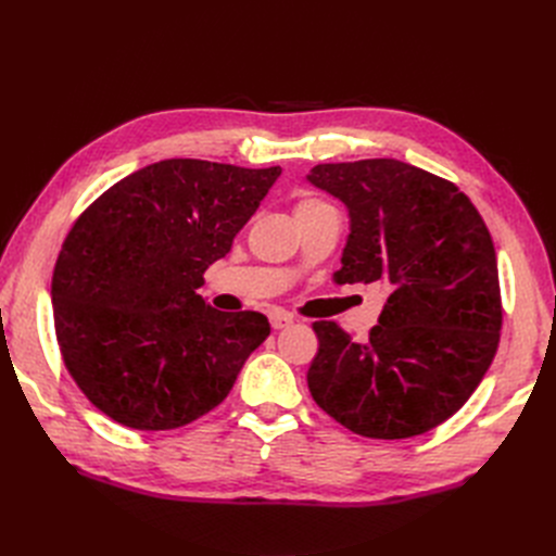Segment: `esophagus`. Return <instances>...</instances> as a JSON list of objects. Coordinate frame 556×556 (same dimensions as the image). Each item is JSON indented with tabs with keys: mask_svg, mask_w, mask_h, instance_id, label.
I'll list each match as a JSON object with an SVG mask.
<instances>
[{
	"mask_svg": "<svg viewBox=\"0 0 556 556\" xmlns=\"http://www.w3.org/2000/svg\"><path fill=\"white\" fill-rule=\"evenodd\" d=\"M270 325L275 331H281V329L293 325V315H288L283 311H275V313H270Z\"/></svg>",
	"mask_w": 556,
	"mask_h": 556,
	"instance_id": "34e87169",
	"label": "esophagus"
}]
</instances>
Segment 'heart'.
<instances>
[{
  "instance_id": "b5f03b06",
  "label": "heart",
  "mask_w": 556,
  "mask_h": 556,
  "mask_svg": "<svg viewBox=\"0 0 556 556\" xmlns=\"http://www.w3.org/2000/svg\"><path fill=\"white\" fill-rule=\"evenodd\" d=\"M317 207H327V202L319 200V198H302V200H298V204H295V214L308 212V210H317Z\"/></svg>"
}]
</instances>
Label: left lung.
I'll list each match as a JSON object with an SVG mask.
<instances>
[{"label":"left lung","instance_id":"left-lung-1","mask_svg":"<svg viewBox=\"0 0 556 556\" xmlns=\"http://www.w3.org/2000/svg\"><path fill=\"white\" fill-rule=\"evenodd\" d=\"M306 180L349 210L336 283L381 281L388 290L367 342L336 323L313 325L311 396L371 440L424 434L469 401L498 349L491 233L453 182L399 160L317 164Z\"/></svg>","mask_w":556,"mask_h":556}]
</instances>
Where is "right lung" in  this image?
I'll return each mask as SVG.
<instances>
[{
    "instance_id": "right-lung-1",
    "label": "right lung",
    "mask_w": 556,
    "mask_h": 556,
    "mask_svg": "<svg viewBox=\"0 0 556 556\" xmlns=\"http://www.w3.org/2000/svg\"><path fill=\"white\" fill-rule=\"evenodd\" d=\"M281 175L207 160H162L110 187L58 254L55 338L80 392L112 421L170 430L225 401L268 317L223 313L202 275Z\"/></svg>"
}]
</instances>
